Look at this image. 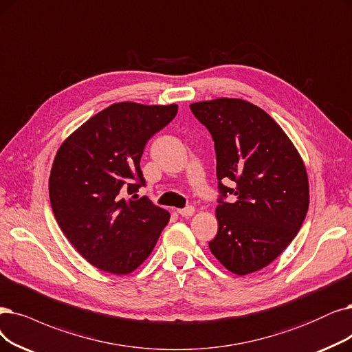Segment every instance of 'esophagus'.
Listing matches in <instances>:
<instances>
[{
  "mask_svg": "<svg viewBox=\"0 0 352 352\" xmlns=\"http://www.w3.org/2000/svg\"><path fill=\"white\" fill-rule=\"evenodd\" d=\"M177 214L180 217H192L195 214V208L193 206H186L184 209H177Z\"/></svg>",
  "mask_w": 352,
  "mask_h": 352,
  "instance_id": "esophagus-1",
  "label": "esophagus"
}]
</instances>
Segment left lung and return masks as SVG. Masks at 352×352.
<instances>
[{"instance_id": "obj_1", "label": "left lung", "mask_w": 352, "mask_h": 352, "mask_svg": "<svg viewBox=\"0 0 352 352\" xmlns=\"http://www.w3.org/2000/svg\"><path fill=\"white\" fill-rule=\"evenodd\" d=\"M212 134L218 234L209 243L215 258L234 274L258 272L274 261L299 232L309 208V180L298 148L282 127L257 105L240 98L190 104ZM231 179L232 188L220 182Z\"/></svg>"}]
</instances>
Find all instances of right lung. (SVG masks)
<instances>
[{
	"label": "right lung",
	"mask_w": 352,
	"mask_h": 352,
	"mask_svg": "<svg viewBox=\"0 0 352 352\" xmlns=\"http://www.w3.org/2000/svg\"><path fill=\"white\" fill-rule=\"evenodd\" d=\"M177 114V105L116 102L70 134L56 153L49 196L56 221L96 269L130 274L151 254L170 219L133 195L144 185L140 159L147 140Z\"/></svg>",
	"instance_id": "obj_1"
}]
</instances>
